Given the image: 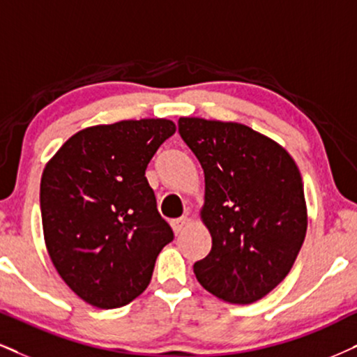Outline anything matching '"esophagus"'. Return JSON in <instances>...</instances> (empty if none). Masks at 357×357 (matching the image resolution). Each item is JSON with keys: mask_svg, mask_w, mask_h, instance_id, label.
Segmentation results:
<instances>
[{"mask_svg": "<svg viewBox=\"0 0 357 357\" xmlns=\"http://www.w3.org/2000/svg\"><path fill=\"white\" fill-rule=\"evenodd\" d=\"M188 222H190V220H188V217H180L177 220H174V222H172V228H174L175 235H180V233L185 230V227L188 225Z\"/></svg>", "mask_w": 357, "mask_h": 357, "instance_id": "34e87169", "label": "esophagus"}]
</instances>
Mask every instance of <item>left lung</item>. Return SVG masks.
Segmentation results:
<instances>
[{"instance_id": "obj_1", "label": "left lung", "mask_w": 357, "mask_h": 357, "mask_svg": "<svg viewBox=\"0 0 357 357\" xmlns=\"http://www.w3.org/2000/svg\"><path fill=\"white\" fill-rule=\"evenodd\" d=\"M178 132L200 160V218L212 250L193 265L218 300L250 305L286 278L307 228L303 178L278 142L238 122L180 117Z\"/></svg>"}]
</instances>
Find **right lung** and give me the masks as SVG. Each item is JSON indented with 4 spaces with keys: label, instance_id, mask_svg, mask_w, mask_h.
<instances>
[{
    "label": "right lung",
    "instance_id": "add662e5",
    "mask_svg": "<svg viewBox=\"0 0 357 357\" xmlns=\"http://www.w3.org/2000/svg\"><path fill=\"white\" fill-rule=\"evenodd\" d=\"M175 130L169 119L86 127L44 167V243L64 283L92 306L112 310L134 301L174 240L145 169Z\"/></svg>",
    "mask_w": 357,
    "mask_h": 357
}]
</instances>
